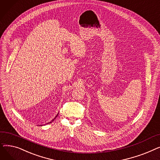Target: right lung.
Returning <instances> with one entry per match:
<instances>
[{
    "instance_id": "obj_1",
    "label": "right lung",
    "mask_w": 160,
    "mask_h": 160,
    "mask_svg": "<svg viewBox=\"0 0 160 160\" xmlns=\"http://www.w3.org/2000/svg\"><path fill=\"white\" fill-rule=\"evenodd\" d=\"M58 115H57L56 116V117H54V119H53L52 121H50V122H48V123H50V122H52V121H54V119H55L56 118V117H57V116H58Z\"/></svg>"
}]
</instances>
